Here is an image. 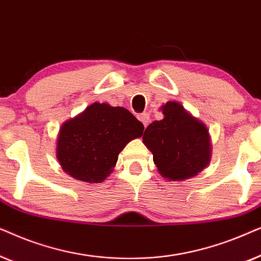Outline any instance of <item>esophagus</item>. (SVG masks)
Returning <instances> with one entry per match:
<instances>
[{
    "label": "esophagus",
    "instance_id": "obj_1",
    "mask_svg": "<svg viewBox=\"0 0 261 261\" xmlns=\"http://www.w3.org/2000/svg\"><path fill=\"white\" fill-rule=\"evenodd\" d=\"M138 119L141 121L142 124H144L145 127H147V126H148V123H149V121H151V120H149V115H148L147 113L139 114V115H138Z\"/></svg>",
    "mask_w": 261,
    "mask_h": 261
}]
</instances>
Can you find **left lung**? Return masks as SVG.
Segmentation results:
<instances>
[{
  "mask_svg": "<svg viewBox=\"0 0 261 261\" xmlns=\"http://www.w3.org/2000/svg\"><path fill=\"white\" fill-rule=\"evenodd\" d=\"M160 109L164 119L149 124L142 137L159 173L178 181L197 176L208 166L212 156L205 124L176 101L167 102Z\"/></svg>",
  "mask_w": 261,
  "mask_h": 261,
  "instance_id": "1",
  "label": "left lung"
}]
</instances>
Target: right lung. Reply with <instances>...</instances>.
<instances>
[{
    "label": "right lung",
    "mask_w": 261,
    "mask_h": 261,
    "mask_svg": "<svg viewBox=\"0 0 261 261\" xmlns=\"http://www.w3.org/2000/svg\"><path fill=\"white\" fill-rule=\"evenodd\" d=\"M142 132L144 124L129 110L95 102L60 127L57 159L71 177L101 183L112 173L124 146Z\"/></svg>",
    "instance_id": "obj_1"
}]
</instances>
